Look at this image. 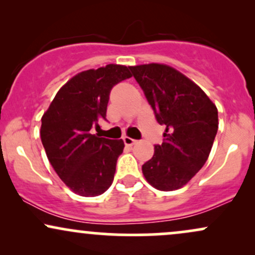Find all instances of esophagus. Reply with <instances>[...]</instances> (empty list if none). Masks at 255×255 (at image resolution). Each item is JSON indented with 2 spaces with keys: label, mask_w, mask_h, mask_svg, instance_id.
Listing matches in <instances>:
<instances>
[{
  "label": "esophagus",
  "mask_w": 255,
  "mask_h": 255,
  "mask_svg": "<svg viewBox=\"0 0 255 255\" xmlns=\"http://www.w3.org/2000/svg\"><path fill=\"white\" fill-rule=\"evenodd\" d=\"M124 141H125V144L127 145V146H133L136 142V140L131 139V137H129V136H125L124 137Z\"/></svg>",
  "instance_id": "esophagus-1"
}]
</instances>
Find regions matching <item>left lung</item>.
Listing matches in <instances>:
<instances>
[{
	"instance_id": "8db88e82",
	"label": "left lung",
	"mask_w": 255,
	"mask_h": 255,
	"mask_svg": "<svg viewBox=\"0 0 255 255\" xmlns=\"http://www.w3.org/2000/svg\"><path fill=\"white\" fill-rule=\"evenodd\" d=\"M156 115L165 126L162 145L142 165L158 191H176L203 168L218 130V110L200 87L168 64L129 67Z\"/></svg>"
}]
</instances>
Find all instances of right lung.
I'll return each instance as SVG.
<instances>
[{"label": "right lung", "mask_w": 255, "mask_h": 255, "mask_svg": "<svg viewBox=\"0 0 255 255\" xmlns=\"http://www.w3.org/2000/svg\"><path fill=\"white\" fill-rule=\"evenodd\" d=\"M131 77L122 64L78 73L58 90L42 116L40 139L63 183L81 197H97L111 186L124 140L91 133L105 120L114 85Z\"/></svg>", "instance_id": "obj_1"}]
</instances>
